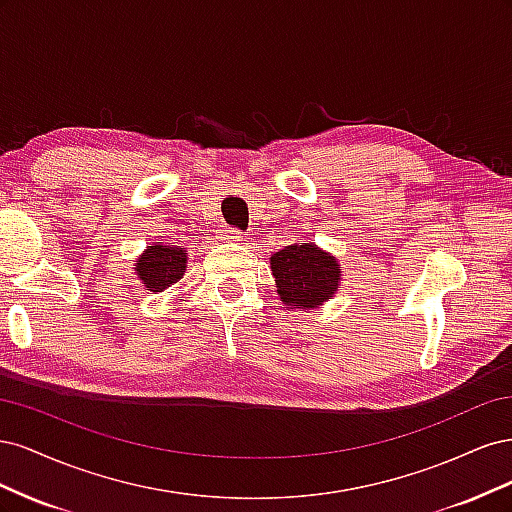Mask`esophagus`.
<instances>
[{
	"label": "esophagus",
	"mask_w": 512,
	"mask_h": 512,
	"mask_svg": "<svg viewBox=\"0 0 512 512\" xmlns=\"http://www.w3.org/2000/svg\"><path fill=\"white\" fill-rule=\"evenodd\" d=\"M220 239L222 241H226V243H239V241H243V232L239 230V228H224L222 232H220Z\"/></svg>",
	"instance_id": "1"
}]
</instances>
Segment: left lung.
Instances as JSON below:
<instances>
[{
    "instance_id": "obj_1",
    "label": "left lung",
    "mask_w": 512,
    "mask_h": 512,
    "mask_svg": "<svg viewBox=\"0 0 512 512\" xmlns=\"http://www.w3.org/2000/svg\"><path fill=\"white\" fill-rule=\"evenodd\" d=\"M277 294L290 309H309L327 301L337 290V260L312 243L288 245L271 256Z\"/></svg>"
}]
</instances>
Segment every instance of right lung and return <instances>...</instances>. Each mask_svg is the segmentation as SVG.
<instances>
[{
	"mask_svg": "<svg viewBox=\"0 0 512 512\" xmlns=\"http://www.w3.org/2000/svg\"><path fill=\"white\" fill-rule=\"evenodd\" d=\"M183 247L149 245V250L136 260V273L149 292H162L177 284L185 273Z\"/></svg>",
	"mask_w": 512,
	"mask_h": 512,
	"instance_id": "obj_1",
	"label": "right lung"
}]
</instances>
